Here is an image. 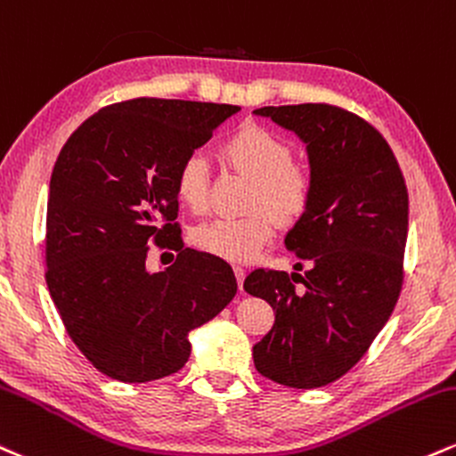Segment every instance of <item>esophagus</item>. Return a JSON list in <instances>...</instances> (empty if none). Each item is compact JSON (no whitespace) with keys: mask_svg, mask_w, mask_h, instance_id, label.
<instances>
[{"mask_svg":"<svg viewBox=\"0 0 456 456\" xmlns=\"http://www.w3.org/2000/svg\"><path fill=\"white\" fill-rule=\"evenodd\" d=\"M233 272H235V278H238V287H240V290H242V287H244V278H246V270H244V267L235 265Z\"/></svg>","mask_w":456,"mask_h":456,"instance_id":"obj_1","label":"esophagus"}]
</instances>
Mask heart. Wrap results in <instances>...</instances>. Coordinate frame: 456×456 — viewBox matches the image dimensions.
I'll return each mask as SVG.
<instances>
[{
  "label": "heart",
  "instance_id": "1",
  "mask_svg": "<svg viewBox=\"0 0 456 456\" xmlns=\"http://www.w3.org/2000/svg\"><path fill=\"white\" fill-rule=\"evenodd\" d=\"M229 166L255 180L248 201L252 212L244 216H218L201 223L193 232V244L218 259L250 261L273 240L278 217L293 224L304 216L314 195V172L293 161V146L256 123H246L223 144ZM212 169L204 152L191 151L178 163L174 175L175 195L193 212H206L210 204Z\"/></svg>",
  "mask_w": 456,
  "mask_h": 456
}]
</instances>
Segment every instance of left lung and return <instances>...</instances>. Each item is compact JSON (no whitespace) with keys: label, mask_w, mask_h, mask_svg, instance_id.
<instances>
[{"label":"left lung","mask_w":456,"mask_h":456,"mask_svg":"<svg viewBox=\"0 0 456 456\" xmlns=\"http://www.w3.org/2000/svg\"><path fill=\"white\" fill-rule=\"evenodd\" d=\"M308 146L314 195L284 238L304 276L255 270L246 293L276 312L252 348L261 376L318 388L359 363L395 310L403 284L408 189L388 142L359 114L331 103L255 110ZM301 281L304 288H297Z\"/></svg>","instance_id":"obj_1"}]
</instances>
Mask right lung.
Wrapping results in <instances>:
<instances>
[{"instance_id": "obj_1", "label": "right lung", "mask_w": 456, "mask_h": 456, "mask_svg": "<svg viewBox=\"0 0 456 456\" xmlns=\"http://www.w3.org/2000/svg\"><path fill=\"white\" fill-rule=\"evenodd\" d=\"M238 110L135 97L86 118L59 152L46 284L71 342L114 380L151 382L183 370L189 331L238 293L227 263L184 248L174 186L183 157ZM151 243L176 252L166 273L145 270Z\"/></svg>"}]
</instances>
